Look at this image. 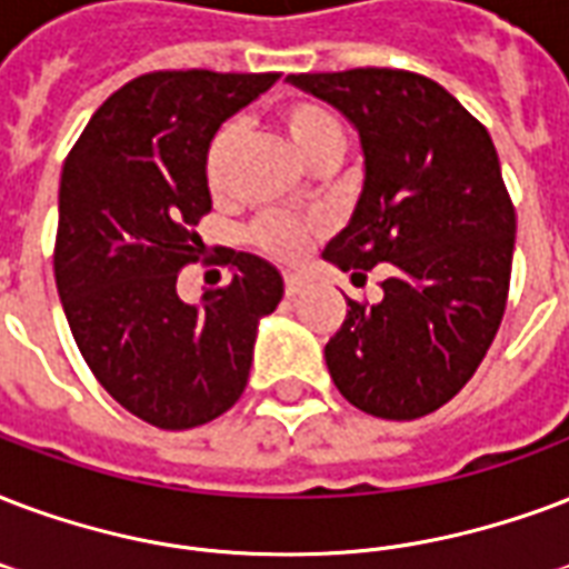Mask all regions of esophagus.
<instances>
[{"instance_id": "esophagus-1", "label": "esophagus", "mask_w": 569, "mask_h": 569, "mask_svg": "<svg viewBox=\"0 0 569 569\" xmlns=\"http://www.w3.org/2000/svg\"><path fill=\"white\" fill-rule=\"evenodd\" d=\"M283 289L289 298H295V295H301L303 289H307V277L301 274H286L283 277Z\"/></svg>"}]
</instances>
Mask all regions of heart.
<instances>
[{
  "mask_svg": "<svg viewBox=\"0 0 569 569\" xmlns=\"http://www.w3.org/2000/svg\"><path fill=\"white\" fill-rule=\"evenodd\" d=\"M277 121L283 124L286 137L292 140V146L307 163L316 167V163H322L328 158L340 160L342 149H346V128H342L340 116L331 107L310 101V98H295V101H286L277 110ZM238 140H241V130H238L236 121H223L211 133V140L202 151V179H206L208 193L214 199H223L229 193ZM322 232V217L266 211L250 223L247 238L259 253L271 256L277 262H298L307 253V247L313 244Z\"/></svg>",
  "mask_w": 569,
  "mask_h": 569,
  "instance_id": "1",
  "label": "heart"
}]
</instances>
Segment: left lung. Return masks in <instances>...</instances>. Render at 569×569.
I'll return each mask as SVG.
<instances>
[{
	"label": "left lung",
	"mask_w": 569,
	"mask_h": 569,
	"mask_svg": "<svg viewBox=\"0 0 569 569\" xmlns=\"http://www.w3.org/2000/svg\"><path fill=\"white\" fill-rule=\"evenodd\" d=\"M289 82L361 133V199L325 259L355 283L388 271L379 303L346 301L325 346L333 385L372 418H423L475 376L507 307L516 208L492 137L423 73L352 68Z\"/></svg>",
	"instance_id": "left-lung-1"
}]
</instances>
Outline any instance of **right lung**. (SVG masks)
Segmentation results:
<instances>
[{
    "label": "right lung",
    "instance_id": "add662e5",
    "mask_svg": "<svg viewBox=\"0 0 569 569\" xmlns=\"http://www.w3.org/2000/svg\"><path fill=\"white\" fill-rule=\"evenodd\" d=\"M277 73L151 71L94 110L59 184L53 271L82 361L121 409L158 429H193L244 393L256 325L283 298V277L229 250L232 280L184 303L211 211L202 151L211 133Z\"/></svg>",
    "mask_w": 569,
    "mask_h": 569
}]
</instances>
